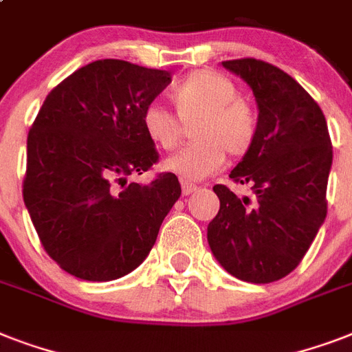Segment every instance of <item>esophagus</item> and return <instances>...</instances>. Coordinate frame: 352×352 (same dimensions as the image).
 Here are the masks:
<instances>
[{
    "label": "esophagus",
    "instance_id": "1",
    "mask_svg": "<svg viewBox=\"0 0 352 352\" xmlns=\"http://www.w3.org/2000/svg\"><path fill=\"white\" fill-rule=\"evenodd\" d=\"M181 188H182V195H190V193L197 192L199 190V186H195V184H190V182H182Z\"/></svg>",
    "mask_w": 352,
    "mask_h": 352
}]
</instances>
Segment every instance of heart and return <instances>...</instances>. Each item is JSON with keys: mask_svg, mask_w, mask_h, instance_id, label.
I'll return each mask as SVG.
<instances>
[{"mask_svg": "<svg viewBox=\"0 0 352 352\" xmlns=\"http://www.w3.org/2000/svg\"><path fill=\"white\" fill-rule=\"evenodd\" d=\"M177 115L193 122L192 142L170 155L164 168L184 181H201L225 164L226 153L243 157L250 151L257 135L256 113L228 76L215 71H195L170 93ZM146 137L160 149H173L181 140V121L160 104H148L142 111Z\"/></svg>", "mask_w": 352, "mask_h": 352, "instance_id": "1", "label": "heart"}]
</instances>
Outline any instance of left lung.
<instances>
[{
  "label": "left lung",
  "instance_id": "1",
  "mask_svg": "<svg viewBox=\"0 0 352 352\" xmlns=\"http://www.w3.org/2000/svg\"><path fill=\"white\" fill-rule=\"evenodd\" d=\"M223 67L245 80L257 102L254 146L230 171L256 201L215 184L221 208L208 225V245L237 279L272 283L300 265L327 215V120L314 98L272 63L241 58Z\"/></svg>",
  "mask_w": 352,
  "mask_h": 352
}]
</instances>
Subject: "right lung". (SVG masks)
<instances>
[{"instance_id":"right-lung-1","label":"right lung","mask_w":352,"mask_h":352,"mask_svg":"<svg viewBox=\"0 0 352 352\" xmlns=\"http://www.w3.org/2000/svg\"><path fill=\"white\" fill-rule=\"evenodd\" d=\"M170 82L168 71L96 60L47 95L27 137L23 201L65 272L111 281L135 270L181 197L173 173L127 182L159 160L142 111Z\"/></svg>"}]
</instances>
